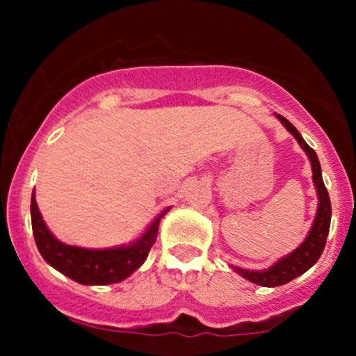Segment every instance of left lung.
Wrapping results in <instances>:
<instances>
[{
	"label": "left lung",
	"instance_id": "left-lung-1",
	"mask_svg": "<svg viewBox=\"0 0 356 356\" xmlns=\"http://www.w3.org/2000/svg\"><path fill=\"white\" fill-rule=\"evenodd\" d=\"M276 117L280 118L281 124L288 129V132L293 134V137L296 138L298 144L301 145V149L305 150L309 162H312L313 182L318 192V211L316 216H314L312 229H309L308 236H306L303 243H301L295 251L289 252L288 256L277 259L273 266L264 269V271H249V269L232 266L238 275L246 277L248 281L259 286H266V288H275V286L289 283L291 280H295V277L308 271V269L320 259L323 249H325L326 238H328L330 220H332V202H330L328 191H326L325 182H323L321 167L320 161H318L316 157V152L306 144L305 138L301 137V134L298 132L296 127L293 125L291 122L286 120L283 115Z\"/></svg>",
	"mask_w": 356,
	"mask_h": 356
}]
</instances>
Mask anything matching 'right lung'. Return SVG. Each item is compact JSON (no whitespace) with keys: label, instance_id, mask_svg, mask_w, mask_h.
<instances>
[{"label":"right lung","instance_id":"obj_1","mask_svg":"<svg viewBox=\"0 0 356 356\" xmlns=\"http://www.w3.org/2000/svg\"><path fill=\"white\" fill-rule=\"evenodd\" d=\"M169 209L152 220L140 238L129 246L108 249H85L61 243L51 234L40 214L35 191L31 195V227L40 254L61 275L80 284H112L120 283L144 264L150 248L157 238L159 222Z\"/></svg>","mask_w":356,"mask_h":356}]
</instances>
